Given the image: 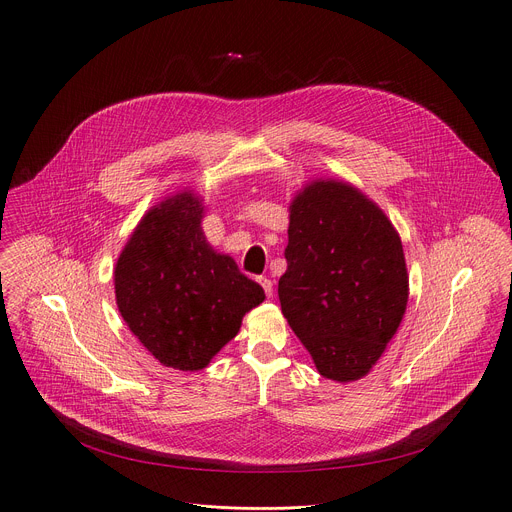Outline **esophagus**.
Wrapping results in <instances>:
<instances>
[{
	"instance_id": "34e87169",
	"label": "esophagus",
	"mask_w": 512,
	"mask_h": 512,
	"mask_svg": "<svg viewBox=\"0 0 512 512\" xmlns=\"http://www.w3.org/2000/svg\"><path fill=\"white\" fill-rule=\"evenodd\" d=\"M257 282L261 284V288H263V292H265V296H267V298L274 296V282H271V280H269V278H265V276H261Z\"/></svg>"
}]
</instances>
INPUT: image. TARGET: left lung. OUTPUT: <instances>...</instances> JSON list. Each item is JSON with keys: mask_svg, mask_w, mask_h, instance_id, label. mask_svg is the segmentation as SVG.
I'll return each instance as SVG.
<instances>
[{"mask_svg": "<svg viewBox=\"0 0 512 512\" xmlns=\"http://www.w3.org/2000/svg\"><path fill=\"white\" fill-rule=\"evenodd\" d=\"M278 296L325 379L356 381L381 358L407 304L399 234L358 189L317 181L290 206Z\"/></svg>", "mask_w": 512, "mask_h": 512, "instance_id": "8db88e82", "label": "left lung"}]
</instances>
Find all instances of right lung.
<instances>
[{
  "label": "right lung",
  "instance_id": "right-lung-1",
  "mask_svg": "<svg viewBox=\"0 0 512 512\" xmlns=\"http://www.w3.org/2000/svg\"><path fill=\"white\" fill-rule=\"evenodd\" d=\"M201 212L193 193L168 197L142 218L115 267L121 317L158 362L179 370L208 366L265 298L206 243Z\"/></svg>",
  "mask_w": 512,
  "mask_h": 512
}]
</instances>
